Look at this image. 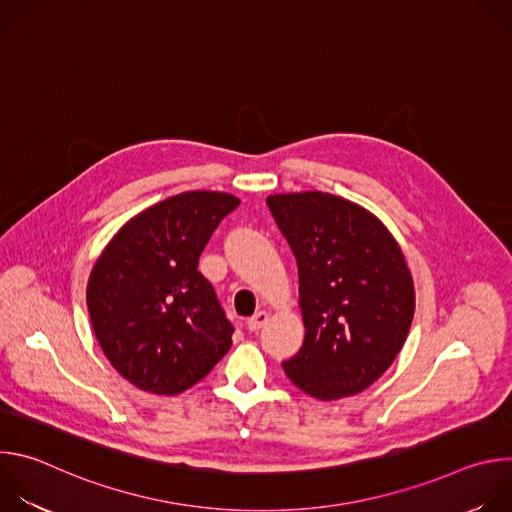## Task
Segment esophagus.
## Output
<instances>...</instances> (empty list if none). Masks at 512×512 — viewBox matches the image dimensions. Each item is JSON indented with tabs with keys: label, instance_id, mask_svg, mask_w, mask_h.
<instances>
[{
	"label": "esophagus",
	"instance_id": "1",
	"mask_svg": "<svg viewBox=\"0 0 512 512\" xmlns=\"http://www.w3.org/2000/svg\"><path fill=\"white\" fill-rule=\"evenodd\" d=\"M267 320H269V314H267L265 310H259V312H255V314L247 320V328H249L251 332H257L261 326H265Z\"/></svg>",
	"mask_w": 512,
	"mask_h": 512
}]
</instances>
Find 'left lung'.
Here are the masks:
<instances>
[{"instance_id": "1", "label": "left lung", "mask_w": 512, "mask_h": 512, "mask_svg": "<svg viewBox=\"0 0 512 512\" xmlns=\"http://www.w3.org/2000/svg\"><path fill=\"white\" fill-rule=\"evenodd\" d=\"M267 206L298 261L306 326L285 375L320 401L369 389L403 348L415 312L397 241L373 212L328 192L273 194Z\"/></svg>"}]
</instances>
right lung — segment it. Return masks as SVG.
<instances>
[{
  "label": "right lung",
  "mask_w": 512,
  "mask_h": 512,
  "mask_svg": "<svg viewBox=\"0 0 512 512\" xmlns=\"http://www.w3.org/2000/svg\"><path fill=\"white\" fill-rule=\"evenodd\" d=\"M241 200L192 190L145 208L105 247L87 308L113 369L141 391L178 395L202 381L233 344V324L198 259Z\"/></svg>",
  "instance_id": "1"
}]
</instances>
